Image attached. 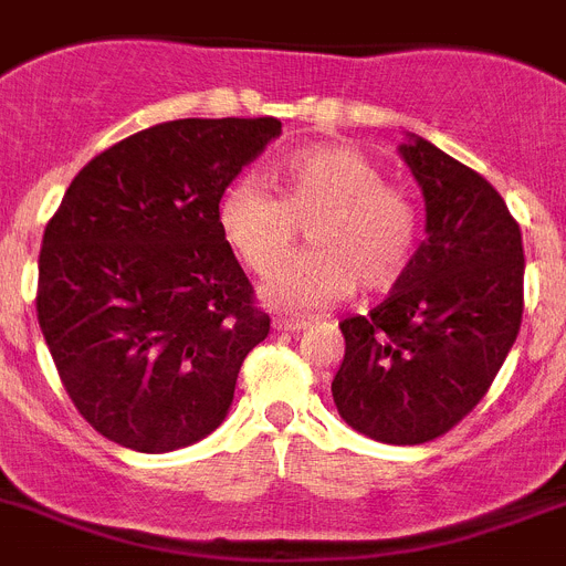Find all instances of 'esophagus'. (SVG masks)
I'll list each match as a JSON object with an SVG mask.
<instances>
[{
    "label": "esophagus",
    "mask_w": 566,
    "mask_h": 566,
    "mask_svg": "<svg viewBox=\"0 0 566 566\" xmlns=\"http://www.w3.org/2000/svg\"><path fill=\"white\" fill-rule=\"evenodd\" d=\"M273 331L276 333H302V331H307V322H304V318L276 316L273 318Z\"/></svg>",
    "instance_id": "obj_1"
}]
</instances>
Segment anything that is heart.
Masks as SVG:
<instances>
[{
    "mask_svg": "<svg viewBox=\"0 0 566 566\" xmlns=\"http://www.w3.org/2000/svg\"><path fill=\"white\" fill-rule=\"evenodd\" d=\"M279 196L239 179L219 201V230L248 270L264 276L311 223L314 248L264 282L270 307L307 313L405 279L419 244V210L410 193L385 181L381 167L347 145L304 147L276 167Z\"/></svg>",
    "mask_w": 566,
    "mask_h": 566,
    "instance_id": "b5f03b06",
    "label": "heart"
}]
</instances>
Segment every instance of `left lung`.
Segmentation results:
<instances>
[{"instance_id":"8db88e82","label":"left lung","mask_w":566,"mask_h":566,"mask_svg":"<svg viewBox=\"0 0 566 566\" xmlns=\"http://www.w3.org/2000/svg\"><path fill=\"white\" fill-rule=\"evenodd\" d=\"M419 181L427 239L390 298L344 318L333 401L353 430L424 444L493 385L524 313L518 222L488 179L421 136L399 147Z\"/></svg>"}]
</instances>
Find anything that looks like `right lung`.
<instances>
[{
	"mask_svg": "<svg viewBox=\"0 0 566 566\" xmlns=\"http://www.w3.org/2000/svg\"><path fill=\"white\" fill-rule=\"evenodd\" d=\"M282 122L176 119L93 156L48 222L36 316L67 396L105 439L170 453L222 424L270 316L219 201Z\"/></svg>",
	"mask_w": 566,
	"mask_h": 566,
	"instance_id": "1",
	"label": "right lung"
}]
</instances>
